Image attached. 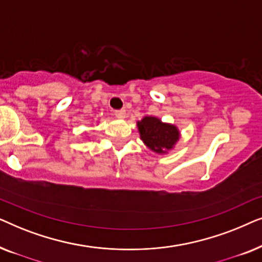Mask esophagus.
I'll list each match as a JSON object with an SVG mask.
<instances>
[{
	"label": "esophagus",
	"mask_w": 262,
	"mask_h": 262,
	"mask_svg": "<svg viewBox=\"0 0 262 262\" xmlns=\"http://www.w3.org/2000/svg\"><path fill=\"white\" fill-rule=\"evenodd\" d=\"M114 116L117 118H119V119H124L125 117H126V111L125 110H118L114 112Z\"/></svg>",
	"instance_id": "obj_1"
}]
</instances>
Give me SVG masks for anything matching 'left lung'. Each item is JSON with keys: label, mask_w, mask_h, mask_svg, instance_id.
Returning a JSON list of instances; mask_svg holds the SVG:
<instances>
[{"label": "left lung", "mask_w": 262, "mask_h": 262, "mask_svg": "<svg viewBox=\"0 0 262 262\" xmlns=\"http://www.w3.org/2000/svg\"><path fill=\"white\" fill-rule=\"evenodd\" d=\"M141 139L154 152L166 154L171 150L180 138L175 125L162 123L156 117H144L137 123Z\"/></svg>", "instance_id": "8db88e82"}]
</instances>
